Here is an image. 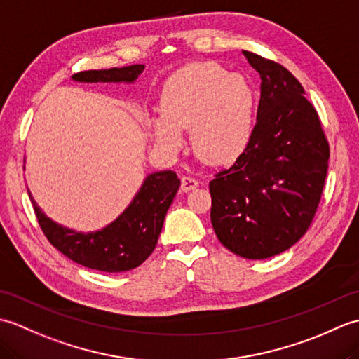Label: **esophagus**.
<instances>
[{
    "label": "esophagus",
    "instance_id": "obj_1",
    "mask_svg": "<svg viewBox=\"0 0 359 359\" xmlns=\"http://www.w3.org/2000/svg\"><path fill=\"white\" fill-rule=\"evenodd\" d=\"M197 187H199V182H197V179L191 177V175H184V177H182V191H191V189Z\"/></svg>",
    "mask_w": 359,
    "mask_h": 359
}]
</instances>
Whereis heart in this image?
Masks as SVG:
<instances>
[{"instance_id":"b5f03b06","label":"heart","mask_w":359,"mask_h":359,"mask_svg":"<svg viewBox=\"0 0 359 359\" xmlns=\"http://www.w3.org/2000/svg\"><path fill=\"white\" fill-rule=\"evenodd\" d=\"M255 90L239 74L216 63H193L175 71L158 95L160 117L149 120L160 148H182V131L191 129L194 151L211 163L238 158L251 139Z\"/></svg>"}]
</instances>
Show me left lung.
<instances>
[{
	"label": "left lung",
	"mask_w": 359,
	"mask_h": 359,
	"mask_svg": "<svg viewBox=\"0 0 359 359\" xmlns=\"http://www.w3.org/2000/svg\"><path fill=\"white\" fill-rule=\"evenodd\" d=\"M261 75L245 151L210 182L211 224L234 255L266 259L299 241L315 217L330 148L315 106L284 66L243 50Z\"/></svg>",
	"instance_id": "obj_1"
}]
</instances>
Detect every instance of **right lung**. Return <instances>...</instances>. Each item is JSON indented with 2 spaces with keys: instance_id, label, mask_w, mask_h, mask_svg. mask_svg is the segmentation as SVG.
Masks as SVG:
<instances>
[{
  "instance_id": "add662e5",
  "label": "right lung",
  "mask_w": 359,
  "mask_h": 359,
  "mask_svg": "<svg viewBox=\"0 0 359 359\" xmlns=\"http://www.w3.org/2000/svg\"><path fill=\"white\" fill-rule=\"evenodd\" d=\"M144 65L111 67L102 71H83L72 80L83 83H133ZM180 180L174 171H158L144 179L140 191L129 207L100 231L79 233L53 222L38 208L29 193L46 238L58 251L88 269L118 273L128 271L147 261L154 251L162 231L166 211L177 194Z\"/></svg>"
}]
</instances>
